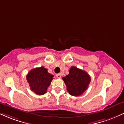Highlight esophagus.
<instances>
[{
	"instance_id": "obj_1",
	"label": "esophagus",
	"mask_w": 124,
	"mask_h": 124,
	"mask_svg": "<svg viewBox=\"0 0 124 124\" xmlns=\"http://www.w3.org/2000/svg\"><path fill=\"white\" fill-rule=\"evenodd\" d=\"M56 78H61V73L56 74Z\"/></svg>"
}]
</instances>
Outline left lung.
<instances>
[{
    "label": "left lung",
    "instance_id": "obj_1",
    "mask_svg": "<svg viewBox=\"0 0 124 124\" xmlns=\"http://www.w3.org/2000/svg\"><path fill=\"white\" fill-rule=\"evenodd\" d=\"M69 94L73 96L82 95L88 88L91 78L86 72L72 66L69 73L62 78Z\"/></svg>",
    "mask_w": 124,
    "mask_h": 124
}]
</instances>
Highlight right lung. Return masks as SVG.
<instances>
[{
  "instance_id": "1",
  "label": "right lung",
  "mask_w": 124,
  "mask_h": 124,
  "mask_svg": "<svg viewBox=\"0 0 124 124\" xmlns=\"http://www.w3.org/2000/svg\"><path fill=\"white\" fill-rule=\"evenodd\" d=\"M53 77V75L48 73L47 69L41 66L31 70L26 78L31 90L37 95H42L46 93Z\"/></svg>"
}]
</instances>
